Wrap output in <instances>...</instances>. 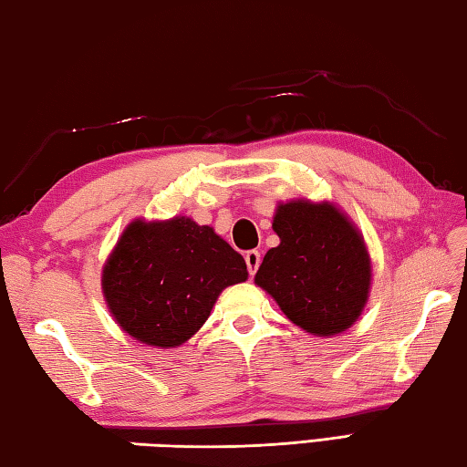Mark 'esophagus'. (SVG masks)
<instances>
[{
    "mask_svg": "<svg viewBox=\"0 0 467 467\" xmlns=\"http://www.w3.org/2000/svg\"><path fill=\"white\" fill-rule=\"evenodd\" d=\"M244 258H245V266H248V272L254 276V275H256V272H258L260 262H262L260 252H258V250H250V252H245Z\"/></svg>",
    "mask_w": 467,
    "mask_h": 467,
    "instance_id": "esophagus-1",
    "label": "esophagus"
}]
</instances>
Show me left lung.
Returning a JSON list of instances; mask_svg holds the SVG:
<instances>
[{"label": "left lung", "mask_w": 467, "mask_h": 467, "mask_svg": "<svg viewBox=\"0 0 467 467\" xmlns=\"http://www.w3.org/2000/svg\"><path fill=\"white\" fill-rule=\"evenodd\" d=\"M280 245L266 252L256 285L275 296L290 321L329 337L351 327L370 290V258L362 235L339 211L290 201L275 215Z\"/></svg>", "instance_id": "8db88e82"}]
</instances>
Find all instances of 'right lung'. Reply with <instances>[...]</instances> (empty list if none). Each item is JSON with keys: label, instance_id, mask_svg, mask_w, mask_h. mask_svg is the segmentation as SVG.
Wrapping results in <instances>:
<instances>
[{"label": "right lung", "instance_id": "right-lung-1", "mask_svg": "<svg viewBox=\"0 0 467 467\" xmlns=\"http://www.w3.org/2000/svg\"><path fill=\"white\" fill-rule=\"evenodd\" d=\"M242 254L187 217L130 223L103 270V295L138 341L174 348L197 333L225 286L244 283Z\"/></svg>", "mask_w": 467, "mask_h": 467}]
</instances>
